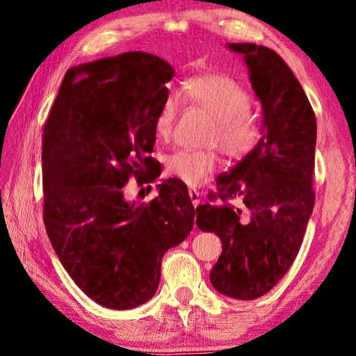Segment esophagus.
<instances>
[{
  "instance_id": "esophagus-1",
  "label": "esophagus",
  "mask_w": 356,
  "mask_h": 356,
  "mask_svg": "<svg viewBox=\"0 0 356 356\" xmlns=\"http://www.w3.org/2000/svg\"><path fill=\"white\" fill-rule=\"evenodd\" d=\"M188 195H190V200H191L193 206H195V207L200 206V202H201V193L196 191L195 188H190V190H188Z\"/></svg>"
}]
</instances>
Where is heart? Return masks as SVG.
Masks as SVG:
<instances>
[{"instance_id":"obj_1","label":"heart","mask_w":356,"mask_h":356,"mask_svg":"<svg viewBox=\"0 0 356 356\" xmlns=\"http://www.w3.org/2000/svg\"><path fill=\"white\" fill-rule=\"evenodd\" d=\"M182 95L191 105L213 118L206 143L216 144L229 159L238 160L254 150L264 134L261 118L251 110V95L231 76L209 74L186 80ZM177 118V100L170 95L155 116V134L168 141ZM218 156L213 149L177 150L166 159V171L184 184L196 186L218 170Z\"/></svg>"}]
</instances>
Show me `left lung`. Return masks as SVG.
I'll return each instance as SVG.
<instances>
[{"mask_svg": "<svg viewBox=\"0 0 356 356\" xmlns=\"http://www.w3.org/2000/svg\"><path fill=\"white\" fill-rule=\"evenodd\" d=\"M243 56L264 110L261 141L196 207V225L222 251L210 281L222 295L254 300L278 284L297 257L314 207L317 124L308 97L278 53L227 44Z\"/></svg>", "mask_w": 356, "mask_h": 356, "instance_id": "8db88e82", "label": "left lung"}]
</instances>
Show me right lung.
Wrapping results in <instances>:
<instances>
[{
	"label": "right lung",
	"instance_id": "add662e5",
	"mask_svg": "<svg viewBox=\"0 0 356 356\" xmlns=\"http://www.w3.org/2000/svg\"><path fill=\"white\" fill-rule=\"evenodd\" d=\"M172 76L170 64L143 51L72 67L44 125L48 238L75 284L105 308L152 298L161 257L193 229L195 207L177 179L149 204L124 197L129 179L150 171L155 116Z\"/></svg>",
	"mask_w": 356,
	"mask_h": 356
}]
</instances>
